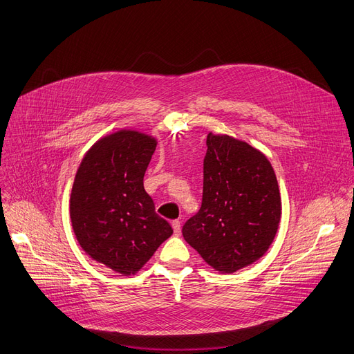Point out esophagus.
<instances>
[{
	"instance_id": "esophagus-1",
	"label": "esophagus",
	"mask_w": 354,
	"mask_h": 354,
	"mask_svg": "<svg viewBox=\"0 0 354 354\" xmlns=\"http://www.w3.org/2000/svg\"><path fill=\"white\" fill-rule=\"evenodd\" d=\"M172 229H174V233H175L176 236L180 234V221H179V220H174V221H172Z\"/></svg>"
}]
</instances>
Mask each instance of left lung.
Listing matches in <instances>:
<instances>
[{
  "label": "left lung",
  "instance_id": "1",
  "mask_svg": "<svg viewBox=\"0 0 354 354\" xmlns=\"http://www.w3.org/2000/svg\"><path fill=\"white\" fill-rule=\"evenodd\" d=\"M201 210L183 239L221 274L236 272L267 252L281 220V196L267 156L230 136L209 133Z\"/></svg>",
  "mask_w": 354,
  "mask_h": 354
}]
</instances>
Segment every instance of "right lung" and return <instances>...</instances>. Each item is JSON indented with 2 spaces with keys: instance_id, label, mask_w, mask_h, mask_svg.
I'll use <instances>...</instances> for the list:
<instances>
[{
  "instance_id": "obj_1",
  "label": "right lung",
  "mask_w": 354,
  "mask_h": 354,
  "mask_svg": "<svg viewBox=\"0 0 354 354\" xmlns=\"http://www.w3.org/2000/svg\"><path fill=\"white\" fill-rule=\"evenodd\" d=\"M156 140L120 130L95 142L82 159L71 194L75 236L94 261L115 272H138L174 233L155 213L144 175Z\"/></svg>"
}]
</instances>
